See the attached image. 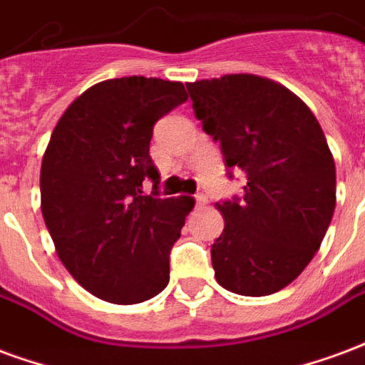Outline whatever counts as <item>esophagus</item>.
I'll list each match as a JSON object with an SVG mask.
<instances>
[{"label": "esophagus", "instance_id": "1", "mask_svg": "<svg viewBox=\"0 0 365 365\" xmlns=\"http://www.w3.org/2000/svg\"><path fill=\"white\" fill-rule=\"evenodd\" d=\"M194 198H196V206H204V204L208 202V198H206L204 194H196Z\"/></svg>", "mask_w": 365, "mask_h": 365}]
</instances>
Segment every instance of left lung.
I'll list each match as a JSON object with an SVG mask.
<instances>
[{
  "label": "left lung",
  "instance_id": "left-lung-1",
  "mask_svg": "<svg viewBox=\"0 0 365 365\" xmlns=\"http://www.w3.org/2000/svg\"><path fill=\"white\" fill-rule=\"evenodd\" d=\"M225 165L247 175L243 198L215 204L225 225L212 245L215 280L270 295L315 257L336 206V169L323 128L302 98L267 77L230 73L186 83Z\"/></svg>",
  "mask_w": 365,
  "mask_h": 365
}]
</instances>
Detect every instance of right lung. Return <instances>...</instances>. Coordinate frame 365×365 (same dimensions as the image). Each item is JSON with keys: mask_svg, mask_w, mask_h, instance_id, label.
<instances>
[{"mask_svg": "<svg viewBox=\"0 0 365 365\" xmlns=\"http://www.w3.org/2000/svg\"><path fill=\"white\" fill-rule=\"evenodd\" d=\"M185 85L120 77L93 85L50 135L41 167V210L68 272L98 299L132 305L169 284V252L194 198L143 196L159 182L150 142Z\"/></svg>", "mask_w": 365, "mask_h": 365, "instance_id": "1", "label": "right lung"}]
</instances>
